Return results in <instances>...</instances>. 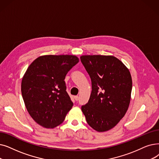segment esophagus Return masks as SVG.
Listing matches in <instances>:
<instances>
[{
	"label": "esophagus",
	"instance_id": "esophagus-1",
	"mask_svg": "<svg viewBox=\"0 0 159 159\" xmlns=\"http://www.w3.org/2000/svg\"><path fill=\"white\" fill-rule=\"evenodd\" d=\"M74 98H75V101H78L79 100V96H75L74 97Z\"/></svg>",
	"mask_w": 159,
	"mask_h": 159
}]
</instances>
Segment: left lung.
<instances>
[{"mask_svg":"<svg viewBox=\"0 0 159 159\" xmlns=\"http://www.w3.org/2000/svg\"><path fill=\"white\" fill-rule=\"evenodd\" d=\"M92 80V93L82 106L88 125L98 132L114 127L126 114L130 101L132 78L129 70L113 56L80 57Z\"/></svg>","mask_w":159,"mask_h":159,"instance_id":"1","label":"left lung"}]
</instances>
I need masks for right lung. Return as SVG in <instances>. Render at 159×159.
Wrapping results in <instances>:
<instances>
[{"instance_id":"right-lung-1","label":"right lung","mask_w":159,"mask_h":159,"mask_svg":"<svg viewBox=\"0 0 159 159\" xmlns=\"http://www.w3.org/2000/svg\"><path fill=\"white\" fill-rule=\"evenodd\" d=\"M79 61L74 55H45L29 66L21 82L25 107L45 128L60 125L73 103L66 92V75Z\"/></svg>"}]
</instances>
